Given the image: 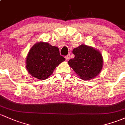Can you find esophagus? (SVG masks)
Segmentation results:
<instances>
[{"mask_svg": "<svg viewBox=\"0 0 125 125\" xmlns=\"http://www.w3.org/2000/svg\"><path fill=\"white\" fill-rule=\"evenodd\" d=\"M70 54H68L67 55H66V56H65V60H66L67 61H68V60H69V59H70Z\"/></svg>", "mask_w": 125, "mask_h": 125, "instance_id": "1", "label": "esophagus"}]
</instances>
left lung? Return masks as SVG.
Masks as SVG:
<instances>
[{
  "mask_svg": "<svg viewBox=\"0 0 125 125\" xmlns=\"http://www.w3.org/2000/svg\"><path fill=\"white\" fill-rule=\"evenodd\" d=\"M73 53L74 58L68 61V65L79 78L89 80L100 73L103 67V58L100 51L82 44L75 48Z\"/></svg>",
  "mask_w": 125,
  "mask_h": 125,
  "instance_id": "obj_1",
  "label": "left lung"
}]
</instances>
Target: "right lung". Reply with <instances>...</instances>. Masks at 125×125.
I'll return each mask as SVG.
<instances>
[{"label":"right lung","instance_id":"obj_1","mask_svg":"<svg viewBox=\"0 0 125 125\" xmlns=\"http://www.w3.org/2000/svg\"><path fill=\"white\" fill-rule=\"evenodd\" d=\"M58 48L48 42L34 44L26 57L25 67L29 74L39 80L48 79L58 65L65 60L60 55Z\"/></svg>","mask_w":125,"mask_h":125}]
</instances>
